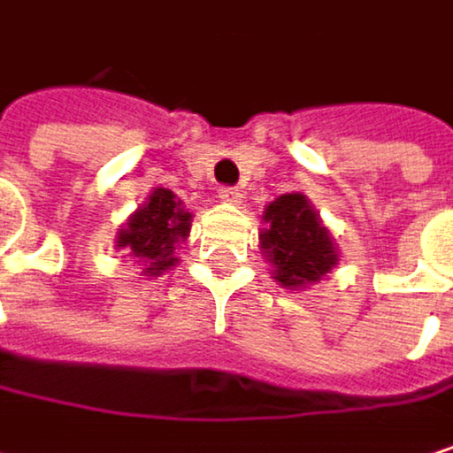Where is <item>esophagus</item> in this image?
Wrapping results in <instances>:
<instances>
[{"instance_id": "obj_1", "label": "esophagus", "mask_w": 453, "mask_h": 453, "mask_svg": "<svg viewBox=\"0 0 453 453\" xmlns=\"http://www.w3.org/2000/svg\"><path fill=\"white\" fill-rule=\"evenodd\" d=\"M219 198H222V201H228V203H242L244 193H242L239 188H234V185H222V188H219Z\"/></svg>"}]
</instances>
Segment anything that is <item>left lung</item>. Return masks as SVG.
Masks as SVG:
<instances>
[{"instance_id":"obj_1","label":"left lung","mask_w":453,"mask_h":453,"mask_svg":"<svg viewBox=\"0 0 453 453\" xmlns=\"http://www.w3.org/2000/svg\"><path fill=\"white\" fill-rule=\"evenodd\" d=\"M268 228L260 234L265 257L273 263L276 281L289 289L321 281L337 265L329 231L303 193H284L265 209Z\"/></svg>"}]
</instances>
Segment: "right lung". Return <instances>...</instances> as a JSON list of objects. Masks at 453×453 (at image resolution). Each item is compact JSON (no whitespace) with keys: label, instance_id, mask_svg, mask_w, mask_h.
Segmentation results:
<instances>
[{"label":"right lung","instance_id":"add662e5","mask_svg":"<svg viewBox=\"0 0 453 453\" xmlns=\"http://www.w3.org/2000/svg\"><path fill=\"white\" fill-rule=\"evenodd\" d=\"M190 231V214L180 206L172 190L156 188L145 206H140L127 228H121L116 247L129 250L134 257L145 260V273L158 276L161 271H169L174 257V244H180Z\"/></svg>","mask_w":453,"mask_h":453}]
</instances>
